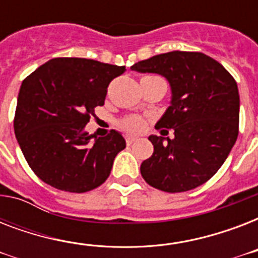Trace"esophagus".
Segmentation results:
<instances>
[{"instance_id": "1", "label": "esophagus", "mask_w": 258, "mask_h": 258, "mask_svg": "<svg viewBox=\"0 0 258 258\" xmlns=\"http://www.w3.org/2000/svg\"><path fill=\"white\" fill-rule=\"evenodd\" d=\"M134 142H135V138H131V137L125 138V143H127V146H131Z\"/></svg>"}]
</instances>
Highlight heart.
<instances>
[{
  "label": "heart",
  "instance_id": "heart-1",
  "mask_svg": "<svg viewBox=\"0 0 258 258\" xmlns=\"http://www.w3.org/2000/svg\"><path fill=\"white\" fill-rule=\"evenodd\" d=\"M149 78H151V76H149ZM119 124L125 133L131 134V135L143 134L147 128V121L142 116H138V115H133V116H127L124 119H121Z\"/></svg>",
  "mask_w": 258,
  "mask_h": 258
}]
</instances>
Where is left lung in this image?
I'll return each mask as SVG.
<instances>
[{
  "label": "left lung",
  "mask_w": 258,
  "mask_h": 258,
  "mask_svg": "<svg viewBox=\"0 0 258 258\" xmlns=\"http://www.w3.org/2000/svg\"><path fill=\"white\" fill-rule=\"evenodd\" d=\"M159 74L171 87V104L151 135L154 154L141 165L143 179L166 192L188 191L208 182L226 161L238 137L240 96L236 80L214 58L201 52L153 56L131 67Z\"/></svg>",
  "instance_id": "obj_1"
}]
</instances>
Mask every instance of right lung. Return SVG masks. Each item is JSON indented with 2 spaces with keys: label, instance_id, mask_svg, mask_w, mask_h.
Instances as JSON below:
<instances>
[{
  "label": "right lung",
  "instance_id": "obj_1",
  "mask_svg": "<svg viewBox=\"0 0 258 258\" xmlns=\"http://www.w3.org/2000/svg\"><path fill=\"white\" fill-rule=\"evenodd\" d=\"M125 67L79 57H56L22 82L14 134L28 165L52 187L86 192L104 183L125 149L116 131L96 138L84 131L107 88ZM95 141H93V139Z\"/></svg>",
  "mask_w": 258,
  "mask_h": 258
}]
</instances>
